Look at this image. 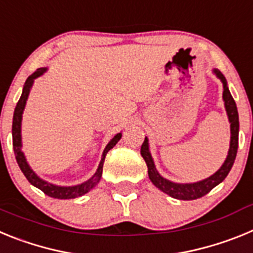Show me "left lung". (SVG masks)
<instances>
[{
    "mask_svg": "<svg viewBox=\"0 0 253 253\" xmlns=\"http://www.w3.org/2000/svg\"><path fill=\"white\" fill-rule=\"evenodd\" d=\"M213 73L216 77L222 81L223 84V101H224L225 111H227L228 120L231 124V142H229V149H228L227 158H225L224 163H223L220 169L209 176L208 178H204L198 182H191V184H178V182H173L163 176L160 175V172L157 171L156 166H154V161L152 158V154L149 152V143L148 138L146 137L144 142L140 148V154L144 158L148 167V176L149 180L152 181V184L156 187L163 191L165 194L169 195L171 198L178 199V200H195V199L202 198V196L207 195L210 190L214 189L216 185H219L227 177V175L231 171L232 166H233L234 160L237 156V149H238V131H240V122H238V111H237L236 102H234L233 97H232L229 88H228L227 80L224 76L219 72L218 69L214 68Z\"/></svg>",
    "mask_w": 253,
    "mask_h": 253,
    "instance_id": "8db88e82",
    "label": "left lung"
}]
</instances>
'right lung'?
<instances>
[{
  "label": "right lung",
  "instance_id": "add662e5",
  "mask_svg": "<svg viewBox=\"0 0 253 253\" xmlns=\"http://www.w3.org/2000/svg\"><path fill=\"white\" fill-rule=\"evenodd\" d=\"M48 71V68H38L33 75H30L28 77V80L25 81V84L22 87V93L21 97H20L19 102H17L16 107H15V111H13V119H12V146H13V152H15V157H16L17 165H19L20 169L22 171V173L25 175V177L28 178V181L30 182L33 186L38 187L39 190H42L45 195L50 196V198L54 199H75L78 196H82L84 194H87L90 190H92L96 185L99 184L100 180H101L102 176V167H104V161L106 157V153L115 146L116 143L119 142L120 138H122V133H118L110 142L107 143V146L105 147L104 152H102V157L100 161V165L96 169L95 175L91 178H88L87 181L82 182V184L73 185V186H58V185L50 184L48 181L40 178L39 176L33 171V169L30 167V165L26 161L25 154L22 152V140H21V122H22V114L25 110V105L28 101L29 93H30L31 87L34 84V81L38 77H40L42 75Z\"/></svg>",
  "mask_w": 253,
  "mask_h": 253
}]
</instances>
